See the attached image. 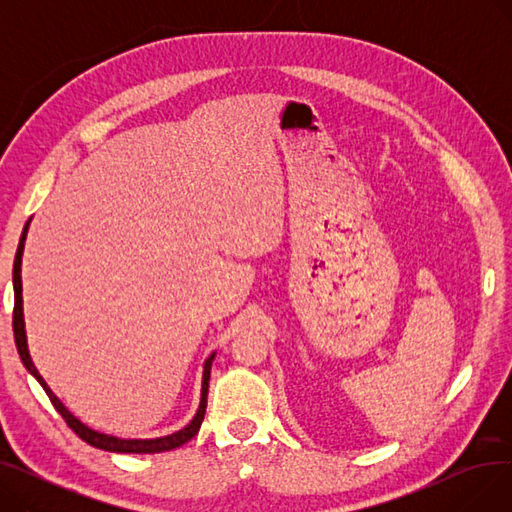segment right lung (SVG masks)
I'll use <instances>...</instances> for the list:
<instances>
[{"label":"right lung","mask_w":512,"mask_h":512,"mask_svg":"<svg viewBox=\"0 0 512 512\" xmlns=\"http://www.w3.org/2000/svg\"><path fill=\"white\" fill-rule=\"evenodd\" d=\"M29 224L31 220L26 222L20 242H18V251L14 257V272H12V282H14V317H12V326H14V340H16V348H18V355L22 365L26 367L33 378L43 386L45 394L49 396L51 405L56 407V411L64 417V421L68 423V427L72 432L80 438L85 440L87 444L107 450V452H134V454H153V452H166V450H174L182 444H186L191 438L197 436L199 427L203 423L205 417V409H207V390H209V373H211V363L215 359V353H211L205 363H203V380H201V402H199V409L195 413V417L188 421L182 429L178 432L170 434V436H161V438H151V440H124V438H116V436H107L97 432V429L85 425L78 417H74L66 407L64 402L51 392V388L47 386V382L41 378V373L37 371L31 353H29V344H26V330H24V311H22V253H24V240H26V232H29Z\"/></svg>","instance_id":"add662e5"}]
</instances>
